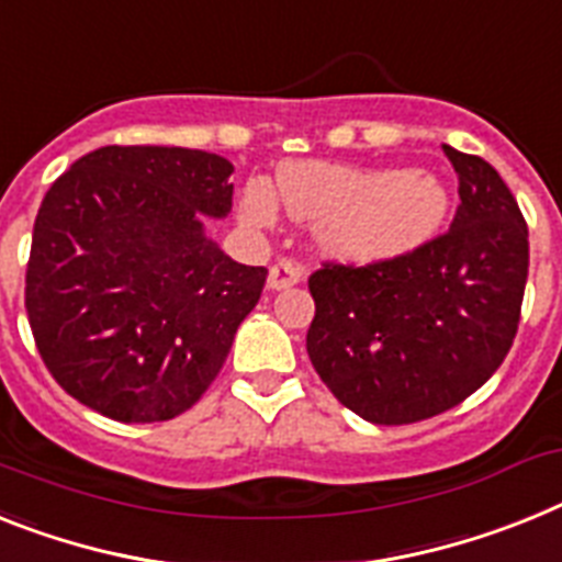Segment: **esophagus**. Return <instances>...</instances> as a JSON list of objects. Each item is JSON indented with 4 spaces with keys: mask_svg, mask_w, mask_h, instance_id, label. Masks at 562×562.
I'll use <instances>...</instances> for the list:
<instances>
[{
    "mask_svg": "<svg viewBox=\"0 0 562 562\" xmlns=\"http://www.w3.org/2000/svg\"><path fill=\"white\" fill-rule=\"evenodd\" d=\"M304 278V270H301V263L290 261H278L270 267V290H286V286H295Z\"/></svg>",
    "mask_w": 562,
    "mask_h": 562,
    "instance_id": "1",
    "label": "esophagus"
}]
</instances>
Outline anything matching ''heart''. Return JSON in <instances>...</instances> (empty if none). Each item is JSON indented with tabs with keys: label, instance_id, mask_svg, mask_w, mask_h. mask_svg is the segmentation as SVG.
I'll list each match as a JSON object with an SVG mask.
<instances>
[{
	"label": "heart",
	"instance_id": "obj_1",
	"mask_svg": "<svg viewBox=\"0 0 562 562\" xmlns=\"http://www.w3.org/2000/svg\"><path fill=\"white\" fill-rule=\"evenodd\" d=\"M276 199L295 222L315 224L324 252L358 263L392 261L424 247L449 213V190L435 172L333 161L284 165L276 172V195L252 181L241 199L244 222L272 224Z\"/></svg>",
	"mask_w": 562,
	"mask_h": 562
}]
</instances>
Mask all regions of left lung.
Segmentation results:
<instances>
[{
  "mask_svg": "<svg viewBox=\"0 0 562 562\" xmlns=\"http://www.w3.org/2000/svg\"><path fill=\"white\" fill-rule=\"evenodd\" d=\"M460 204L449 233L392 261L310 276L306 352L340 404L369 424L435 418L509 355L529 276V227L481 156L443 144Z\"/></svg>",
  "mask_w": 562,
  "mask_h": 562,
  "instance_id": "left-lung-1",
  "label": "left lung"
}]
</instances>
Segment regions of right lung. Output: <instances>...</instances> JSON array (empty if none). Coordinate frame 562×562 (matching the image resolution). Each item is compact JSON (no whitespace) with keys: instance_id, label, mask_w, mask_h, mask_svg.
<instances>
[{"instance_id":"1","label":"right lung","mask_w":562,"mask_h":562,"mask_svg":"<svg viewBox=\"0 0 562 562\" xmlns=\"http://www.w3.org/2000/svg\"><path fill=\"white\" fill-rule=\"evenodd\" d=\"M233 165L187 147H99L53 181L33 224L25 306L61 390L122 424L170 420L222 372L263 267L204 229Z\"/></svg>"}]
</instances>
